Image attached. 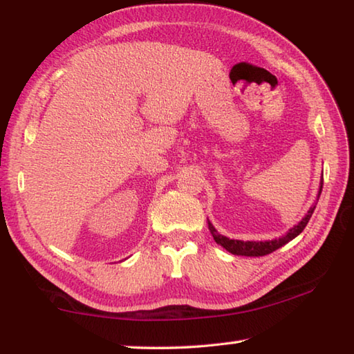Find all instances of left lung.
I'll return each mask as SVG.
<instances>
[{
    "instance_id": "obj_1",
    "label": "left lung",
    "mask_w": 354,
    "mask_h": 354,
    "mask_svg": "<svg viewBox=\"0 0 354 354\" xmlns=\"http://www.w3.org/2000/svg\"><path fill=\"white\" fill-rule=\"evenodd\" d=\"M322 187H323V181L320 183V189H319V195H317V201H319V196L322 194ZM317 203H314L313 206L309 207L308 214L304 215L303 220L299 221L298 225H295L293 227H290L289 231H287V234L279 237V239H274V241H266V242H243V241H234V239H227L225 236L218 234L217 231H215V227L209 223V230H211V234L214 237V241L217 242L218 245H221L226 251H230L232 254H237V256H266V254H270L273 253L274 250H278L286 245L287 242H290L292 239H295L299 232H301L304 227H306L308 221L310 220L314 214V209H315Z\"/></svg>"
}]
</instances>
